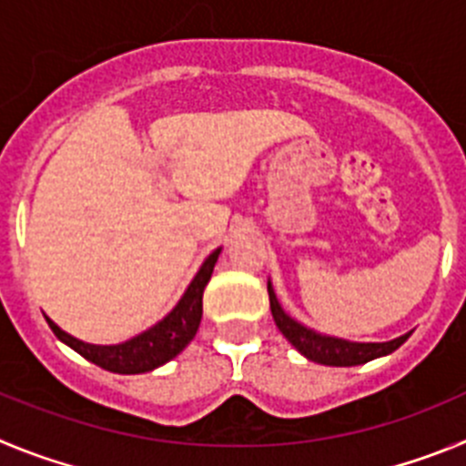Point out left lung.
Masks as SVG:
<instances>
[{"instance_id": "8db88e82", "label": "left lung", "mask_w": 466, "mask_h": 466, "mask_svg": "<svg viewBox=\"0 0 466 466\" xmlns=\"http://www.w3.org/2000/svg\"><path fill=\"white\" fill-rule=\"evenodd\" d=\"M267 290H269V306L276 327H279L280 334H283L306 360H311V362L327 364V367H355V364H364L369 362V360L395 353L397 348L410 337L409 332L404 334V337L392 339V341L358 343L346 341V339L327 337V334H318L313 332V329H309V327L301 325V322H297L295 318H290L283 309H280L271 283H267Z\"/></svg>"}]
</instances>
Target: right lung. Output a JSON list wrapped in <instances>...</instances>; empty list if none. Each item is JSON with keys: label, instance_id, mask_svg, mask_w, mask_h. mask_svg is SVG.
Masks as SVG:
<instances>
[{"label": "right lung", "instance_id": "1", "mask_svg": "<svg viewBox=\"0 0 466 466\" xmlns=\"http://www.w3.org/2000/svg\"><path fill=\"white\" fill-rule=\"evenodd\" d=\"M218 255H220V248H216L204 259L192 283L187 285L186 295L171 309V313H167L157 325H153L150 329L137 334V337L125 343L95 346V343H86L66 334L50 318H46V320H48L50 329L62 343L74 348L78 355H83L97 367L106 369V371H113V374H146V371H153V369L174 360L195 339L199 322H202L204 288L211 280Z\"/></svg>", "mask_w": 466, "mask_h": 466}]
</instances>
